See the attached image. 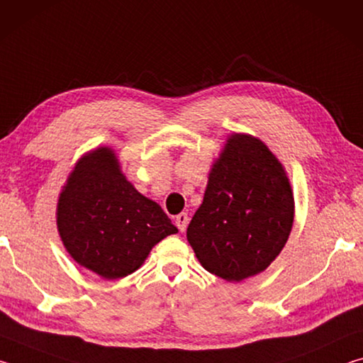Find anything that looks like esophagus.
Wrapping results in <instances>:
<instances>
[{"label": "esophagus", "mask_w": 363, "mask_h": 363, "mask_svg": "<svg viewBox=\"0 0 363 363\" xmlns=\"http://www.w3.org/2000/svg\"><path fill=\"white\" fill-rule=\"evenodd\" d=\"M187 224H189V216L186 213H181V214H177L176 216V225H177V229H179L181 232H184L187 229Z\"/></svg>", "instance_id": "34e87169"}]
</instances>
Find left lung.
Segmentation results:
<instances>
[{"mask_svg": "<svg viewBox=\"0 0 363 363\" xmlns=\"http://www.w3.org/2000/svg\"><path fill=\"white\" fill-rule=\"evenodd\" d=\"M293 220L294 196L284 164L261 139L232 133L211 164L187 240L208 272L242 281L275 261Z\"/></svg>", "mask_w": 363, "mask_h": 363, "instance_id": "8db88e82", "label": "left lung"}]
</instances>
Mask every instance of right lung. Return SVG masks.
Instances as JSON below:
<instances>
[{
    "mask_svg": "<svg viewBox=\"0 0 363 363\" xmlns=\"http://www.w3.org/2000/svg\"><path fill=\"white\" fill-rule=\"evenodd\" d=\"M57 230L67 253L102 279H123L143 266L177 227L157 201L126 179L112 147L86 152L59 194Z\"/></svg>",
    "mask_w": 363,
    "mask_h": 363,
    "instance_id": "obj_1",
    "label": "right lung"
}]
</instances>
